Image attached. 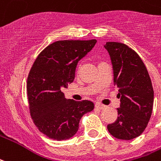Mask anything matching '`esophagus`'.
<instances>
[{
	"mask_svg": "<svg viewBox=\"0 0 161 161\" xmlns=\"http://www.w3.org/2000/svg\"><path fill=\"white\" fill-rule=\"evenodd\" d=\"M96 108H98V109H104V108H106V106L101 104V103H96Z\"/></svg>",
	"mask_w": 161,
	"mask_h": 161,
	"instance_id": "34e87169",
	"label": "esophagus"
}]
</instances>
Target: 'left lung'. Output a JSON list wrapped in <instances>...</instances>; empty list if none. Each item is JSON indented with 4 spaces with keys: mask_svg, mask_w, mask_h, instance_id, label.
<instances>
[{
    "mask_svg": "<svg viewBox=\"0 0 161 161\" xmlns=\"http://www.w3.org/2000/svg\"><path fill=\"white\" fill-rule=\"evenodd\" d=\"M114 68V84L119 89L120 108L118 118L109 124L111 135L120 140H131L141 135L150 119L153 90L143 61L126 44L108 42L104 46Z\"/></svg>",
    "mask_w": 161,
    "mask_h": 161,
    "instance_id": "left-lung-1",
    "label": "left lung"
}]
</instances>
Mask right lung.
I'll list each match as a JSON object with an SVG mask.
<instances>
[{
	"instance_id": "1",
	"label": "right lung",
	"mask_w": 161,
	"mask_h": 161,
	"mask_svg": "<svg viewBox=\"0 0 161 161\" xmlns=\"http://www.w3.org/2000/svg\"><path fill=\"white\" fill-rule=\"evenodd\" d=\"M96 43V39L54 42L33 63L26 84L30 114L47 137L58 141L71 138L82 116L94 109L90 101L66 100L61 90L73 82L77 63Z\"/></svg>"
}]
</instances>
